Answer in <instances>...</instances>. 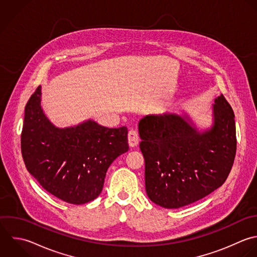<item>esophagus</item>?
Returning <instances> with one entry per match:
<instances>
[{
	"instance_id": "34e87169",
	"label": "esophagus",
	"mask_w": 257,
	"mask_h": 257,
	"mask_svg": "<svg viewBox=\"0 0 257 257\" xmlns=\"http://www.w3.org/2000/svg\"><path fill=\"white\" fill-rule=\"evenodd\" d=\"M128 142H129V146L134 148L139 144V136L136 130L131 129L128 133Z\"/></svg>"
}]
</instances>
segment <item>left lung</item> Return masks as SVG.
<instances>
[{
    "mask_svg": "<svg viewBox=\"0 0 257 257\" xmlns=\"http://www.w3.org/2000/svg\"><path fill=\"white\" fill-rule=\"evenodd\" d=\"M234 113L221 94L211 123L199 127L186 111L147 115L138 123L145 188L155 204L177 209L207 196L226 180L236 152Z\"/></svg>",
    "mask_w": 257,
    "mask_h": 257,
    "instance_id": "left-lung-1",
    "label": "left lung"
}]
</instances>
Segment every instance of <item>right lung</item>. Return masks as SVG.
Here are the masks:
<instances>
[{"label": "right lung", "instance_id": "add662e5", "mask_svg": "<svg viewBox=\"0 0 257 257\" xmlns=\"http://www.w3.org/2000/svg\"><path fill=\"white\" fill-rule=\"evenodd\" d=\"M39 86L25 107L22 155L29 173L49 193L72 204L97 198L112 162L129 149L127 128H107L93 119L58 127L41 104Z\"/></svg>", "mask_w": 257, "mask_h": 257}]
</instances>
